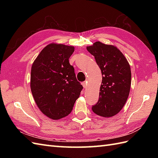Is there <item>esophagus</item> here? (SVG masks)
I'll use <instances>...</instances> for the list:
<instances>
[{"label": "esophagus", "mask_w": 158, "mask_h": 158, "mask_svg": "<svg viewBox=\"0 0 158 158\" xmlns=\"http://www.w3.org/2000/svg\"><path fill=\"white\" fill-rule=\"evenodd\" d=\"M82 85L84 88H87V87H88V85H87V81H83L82 83Z\"/></svg>", "instance_id": "esophagus-1"}]
</instances>
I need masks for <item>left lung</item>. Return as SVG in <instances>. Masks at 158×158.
Returning a JSON list of instances; mask_svg holds the SVG:
<instances>
[{
  "label": "left lung",
  "instance_id": "1",
  "mask_svg": "<svg viewBox=\"0 0 158 158\" xmlns=\"http://www.w3.org/2000/svg\"><path fill=\"white\" fill-rule=\"evenodd\" d=\"M94 56L102 75L98 101L92 109L96 115L113 117L122 109L128 98L131 70L127 59L116 47L97 41L87 47Z\"/></svg>",
  "mask_w": 158,
  "mask_h": 158
}]
</instances>
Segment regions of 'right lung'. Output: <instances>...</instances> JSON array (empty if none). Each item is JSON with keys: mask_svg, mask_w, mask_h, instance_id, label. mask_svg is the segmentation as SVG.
Masks as SVG:
<instances>
[{"mask_svg": "<svg viewBox=\"0 0 158 158\" xmlns=\"http://www.w3.org/2000/svg\"><path fill=\"white\" fill-rule=\"evenodd\" d=\"M73 46L51 43L39 53L32 64L31 89L41 111L57 120L71 113L83 86L77 80L69 58Z\"/></svg>", "mask_w": 158, "mask_h": 158, "instance_id": "1", "label": "right lung"}]
</instances>
